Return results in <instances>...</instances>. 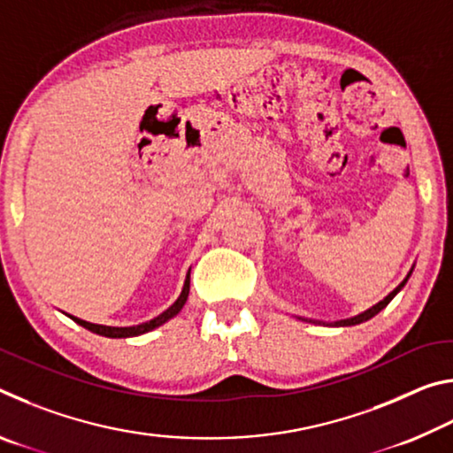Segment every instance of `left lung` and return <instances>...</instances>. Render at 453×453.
I'll return each instance as SVG.
<instances>
[{"label": "left lung", "instance_id": "left-lung-1", "mask_svg": "<svg viewBox=\"0 0 453 453\" xmlns=\"http://www.w3.org/2000/svg\"><path fill=\"white\" fill-rule=\"evenodd\" d=\"M411 273V272H410ZM410 273H408V278H410ZM408 278H405L402 283H400V286H397L394 291H392V294H389V296H386V297H383V300L380 302V303H375V305H372V308L370 310H365V311H362V313H359V316H354V318H349V319H342V321H334V324H326V321H313V319H310L311 321V324H324V326H337V327H340V326H357V324H364V321H367V319H372L373 316H378V313L383 310V308H386V305L389 303V302H392L394 300V297H395V294H397V291H400L403 286H405V281H408ZM305 321H308V319H305Z\"/></svg>", "mask_w": 453, "mask_h": 453}]
</instances>
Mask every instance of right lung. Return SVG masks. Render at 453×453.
Returning a JSON list of instances; mask_svg holds the SVG:
<instances>
[{
    "mask_svg": "<svg viewBox=\"0 0 453 453\" xmlns=\"http://www.w3.org/2000/svg\"><path fill=\"white\" fill-rule=\"evenodd\" d=\"M188 296H189V273L186 275V281H183V289L178 300L173 302V305H170L164 313H159L157 318H153L150 321H145V324L140 326H129V327H113V326H99V324H91V321L86 319H80L75 316H70L75 324H80L81 327L89 329V332H94L97 335H105V337H134V335H142V334H148L151 329L159 327L162 324H165L167 319H172L173 316H178L181 311L183 305L188 302Z\"/></svg>",
    "mask_w": 453,
    "mask_h": 453,
    "instance_id": "add662e5",
    "label": "right lung"
}]
</instances>
